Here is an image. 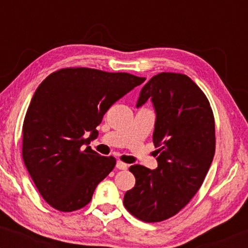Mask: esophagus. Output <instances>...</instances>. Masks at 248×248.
Segmentation results:
<instances>
[{"instance_id":"34e87169","label":"esophagus","mask_w":248,"mask_h":248,"mask_svg":"<svg viewBox=\"0 0 248 248\" xmlns=\"http://www.w3.org/2000/svg\"><path fill=\"white\" fill-rule=\"evenodd\" d=\"M116 168H118V169H120V170H126L128 166L126 163H124V162L118 161V162H116Z\"/></svg>"}]
</instances>
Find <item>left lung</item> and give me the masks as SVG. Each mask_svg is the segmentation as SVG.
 Instances as JSON below:
<instances>
[{"instance_id":"obj_1","label":"left lung","mask_w":248,"mask_h":248,"mask_svg":"<svg viewBox=\"0 0 248 248\" xmlns=\"http://www.w3.org/2000/svg\"><path fill=\"white\" fill-rule=\"evenodd\" d=\"M148 99L156 114L157 168H129L136 182L124 204L142 221L156 223L181 211L201 187L215 156V118L205 94L181 73L154 76L142 87L136 107Z\"/></svg>"}]
</instances>
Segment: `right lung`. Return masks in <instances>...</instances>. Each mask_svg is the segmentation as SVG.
I'll return each instance as SVG.
<instances>
[{
    "label": "right lung",
    "instance_id": "add662e5",
    "mask_svg": "<svg viewBox=\"0 0 248 248\" xmlns=\"http://www.w3.org/2000/svg\"><path fill=\"white\" fill-rule=\"evenodd\" d=\"M146 78L87 67L51 73L37 87L23 122L22 155L42 197L56 210L87 205L116 160L88 144L108 108Z\"/></svg>",
    "mask_w": 248,
    "mask_h": 248
}]
</instances>
